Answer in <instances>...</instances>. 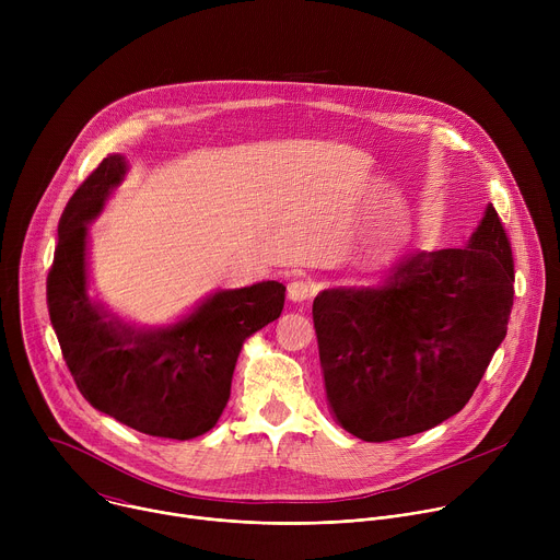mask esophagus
<instances>
[{"label": "esophagus", "mask_w": 560, "mask_h": 560, "mask_svg": "<svg viewBox=\"0 0 560 560\" xmlns=\"http://www.w3.org/2000/svg\"><path fill=\"white\" fill-rule=\"evenodd\" d=\"M312 294H314V285L305 279H296L288 285V299L294 303H303V301L312 299Z\"/></svg>", "instance_id": "1"}]
</instances>
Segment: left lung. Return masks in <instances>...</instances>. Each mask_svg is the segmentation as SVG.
Returning <instances> with one entry per match:
<instances>
[{
    "mask_svg": "<svg viewBox=\"0 0 560 560\" xmlns=\"http://www.w3.org/2000/svg\"><path fill=\"white\" fill-rule=\"evenodd\" d=\"M514 257L494 206L467 248L417 253L378 288L324 290L312 303L337 421L383 443L465 408L508 335Z\"/></svg>",
    "mask_w": 560,
    "mask_h": 560,
    "instance_id": "8db88e82",
    "label": "left lung"
}]
</instances>
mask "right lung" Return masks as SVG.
I'll return each mask as SVG.
<instances>
[{"label": "right lung", "mask_w": 560, "mask_h": 560, "mask_svg": "<svg viewBox=\"0 0 560 560\" xmlns=\"http://www.w3.org/2000/svg\"><path fill=\"white\" fill-rule=\"evenodd\" d=\"M108 154L68 199L46 279V301L63 361L86 401L150 436L188 441L219 421L248 337L279 318L285 288L264 281L223 290L162 332H135L86 292V223L126 175Z\"/></svg>", "instance_id": "add662e5"}]
</instances>
